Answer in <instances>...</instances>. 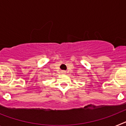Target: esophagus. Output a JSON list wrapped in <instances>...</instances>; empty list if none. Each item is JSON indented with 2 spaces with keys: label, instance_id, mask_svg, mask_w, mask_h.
<instances>
[{
  "label": "esophagus",
  "instance_id": "34e87169",
  "mask_svg": "<svg viewBox=\"0 0 126 126\" xmlns=\"http://www.w3.org/2000/svg\"><path fill=\"white\" fill-rule=\"evenodd\" d=\"M62 73H63V74H65V71H62Z\"/></svg>",
  "mask_w": 126,
  "mask_h": 126
}]
</instances>
